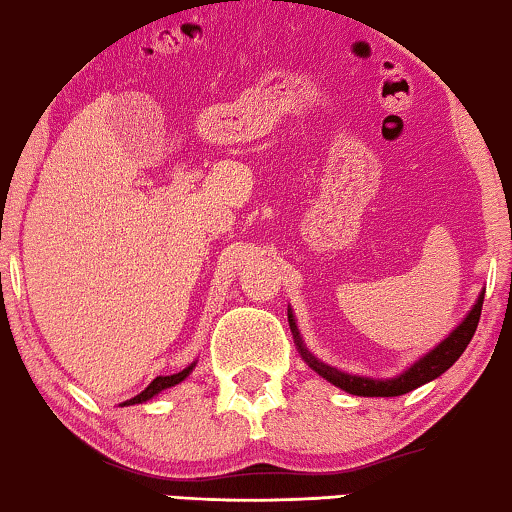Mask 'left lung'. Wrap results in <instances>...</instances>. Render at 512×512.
<instances>
[{
	"mask_svg": "<svg viewBox=\"0 0 512 512\" xmlns=\"http://www.w3.org/2000/svg\"><path fill=\"white\" fill-rule=\"evenodd\" d=\"M482 300H485V293H480L475 305L471 307V312L466 314V319L454 328V331L447 335V338L440 342L438 347H433L429 354H424L422 359L412 363V366L405 370V373L391 377V380H373V377H359V375H347L342 370L328 366V363H321L319 359L307 352V347L303 345V338H300L296 319H293V312L289 307V326L293 333V340H296V347L300 356H303L307 366H310L314 373H319L324 380H328L335 387H340L342 391L354 396H403L408 391L422 387V384L436 380L445 373L447 368L452 366L454 361L464 354V349L471 342L475 328H478L480 321V312H482Z\"/></svg>",
	"mask_w": 512,
	"mask_h": 512,
	"instance_id": "obj_1",
	"label": "left lung"
}]
</instances>
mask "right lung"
I'll return each instance as SVG.
<instances>
[{
    "instance_id": "obj_1",
    "label": "right lung",
    "mask_w": 512,
    "mask_h": 512,
    "mask_svg": "<svg viewBox=\"0 0 512 512\" xmlns=\"http://www.w3.org/2000/svg\"><path fill=\"white\" fill-rule=\"evenodd\" d=\"M195 368V363H191V366L188 368H184V370H179V373H174V375H160V377H156V380H153L149 387H146L142 394H137L135 398H130V401H125V403H121V405H135V403H144V401H149V398H153L156 394H160V391H165V389H170V387H174V384H179V382H184L188 375H191V370Z\"/></svg>"
}]
</instances>
